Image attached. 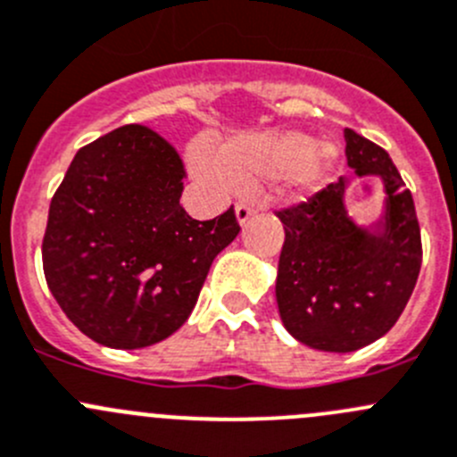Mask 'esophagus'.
I'll return each mask as SVG.
<instances>
[{
    "label": "esophagus",
    "mask_w": 457,
    "mask_h": 457,
    "mask_svg": "<svg viewBox=\"0 0 457 457\" xmlns=\"http://www.w3.org/2000/svg\"><path fill=\"white\" fill-rule=\"evenodd\" d=\"M256 212V203L252 201H238L237 203V220L238 225H245L252 219V214Z\"/></svg>",
    "instance_id": "34e87169"
}]
</instances>
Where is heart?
<instances>
[{"instance_id": "1", "label": "heart", "mask_w": 457, "mask_h": 457, "mask_svg": "<svg viewBox=\"0 0 457 457\" xmlns=\"http://www.w3.org/2000/svg\"><path fill=\"white\" fill-rule=\"evenodd\" d=\"M332 165L335 152L299 131L238 136L219 149V158L203 149L192 154V170L207 180L228 185L229 179H278L296 194L317 189Z\"/></svg>"}]
</instances>
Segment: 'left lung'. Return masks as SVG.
I'll use <instances>...</instances> for the list:
<instances>
[{"label":"left lung","mask_w":457,"mask_h":457,"mask_svg":"<svg viewBox=\"0 0 457 457\" xmlns=\"http://www.w3.org/2000/svg\"><path fill=\"white\" fill-rule=\"evenodd\" d=\"M355 176H379L384 214L361 228L346 210L348 179L277 212L286 229L277 303L286 330L314 351L353 353L386 335L413 295L422 238L413 196L391 156L344 131Z\"/></svg>","instance_id":"8db88e82"}]
</instances>
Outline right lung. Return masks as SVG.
Returning <instances> with one entry per match:
<instances>
[{
    "label": "right lung",
    "instance_id": "obj_1",
    "mask_svg": "<svg viewBox=\"0 0 457 457\" xmlns=\"http://www.w3.org/2000/svg\"><path fill=\"white\" fill-rule=\"evenodd\" d=\"M183 179L165 138L127 125L79 149L53 196L44 277L66 317L102 346L136 351L174 335L241 229L234 207L192 219Z\"/></svg>",
    "mask_w": 457,
    "mask_h": 457
}]
</instances>
